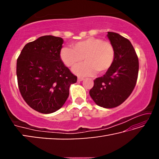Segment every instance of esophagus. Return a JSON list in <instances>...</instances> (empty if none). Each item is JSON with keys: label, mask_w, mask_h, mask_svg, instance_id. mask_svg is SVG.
Wrapping results in <instances>:
<instances>
[{"label": "esophagus", "mask_w": 159, "mask_h": 159, "mask_svg": "<svg viewBox=\"0 0 159 159\" xmlns=\"http://www.w3.org/2000/svg\"><path fill=\"white\" fill-rule=\"evenodd\" d=\"M84 80V78H83V77H79L78 78V81H82V80Z\"/></svg>", "instance_id": "34e87169"}]
</instances>
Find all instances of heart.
Listing matches in <instances>:
<instances>
[{
	"label": "heart",
	"instance_id": "b5f03b06",
	"mask_svg": "<svg viewBox=\"0 0 159 159\" xmlns=\"http://www.w3.org/2000/svg\"><path fill=\"white\" fill-rule=\"evenodd\" d=\"M60 59L67 67L74 66L82 60L84 61L72 69L78 76H92L107 71L114 62L115 50L109 41L90 37L75 43L72 49L64 47L60 50Z\"/></svg>",
	"mask_w": 159,
	"mask_h": 159
}]
</instances>
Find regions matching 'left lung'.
I'll return each instance as SVG.
<instances>
[{
  "mask_svg": "<svg viewBox=\"0 0 159 159\" xmlns=\"http://www.w3.org/2000/svg\"><path fill=\"white\" fill-rule=\"evenodd\" d=\"M107 36L115 50L114 62L103 76L94 80L89 93L98 106L110 109L121 104L133 91L138 80L139 61L128 39L110 31Z\"/></svg>",
  "mask_w": 159,
  "mask_h": 159,
  "instance_id": "obj_1",
  "label": "left lung"
}]
</instances>
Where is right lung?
Masks as SVG:
<instances>
[{
	"label": "right lung",
	"mask_w": 159,
	"mask_h": 159,
	"mask_svg": "<svg viewBox=\"0 0 159 159\" xmlns=\"http://www.w3.org/2000/svg\"><path fill=\"white\" fill-rule=\"evenodd\" d=\"M63 39L44 36L29 42L17 60L18 87L23 99L32 109L42 114L60 109L69 95L77 76L60 59Z\"/></svg>",
	"instance_id": "add662e5"
}]
</instances>
